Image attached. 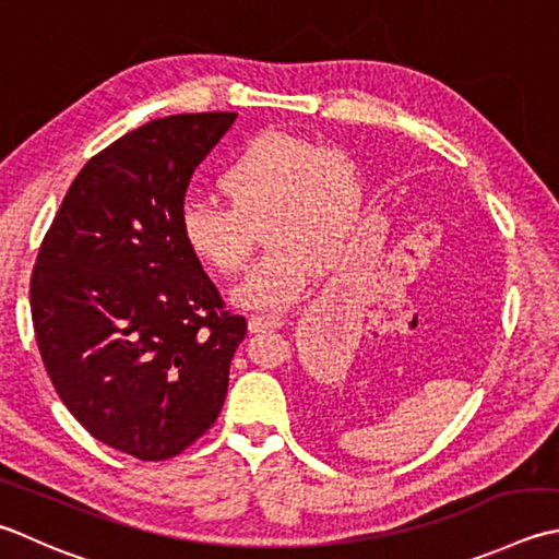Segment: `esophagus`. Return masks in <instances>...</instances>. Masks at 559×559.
<instances>
[{"instance_id": "34e87169", "label": "esophagus", "mask_w": 559, "mask_h": 559, "mask_svg": "<svg viewBox=\"0 0 559 559\" xmlns=\"http://www.w3.org/2000/svg\"><path fill=\"white\" fill-rule=\"evenodd\" d=\"M286 324V317L283 314H251L249 317V330L251 332H266V330H278V326Z\"/></svg>"}]
</instances>
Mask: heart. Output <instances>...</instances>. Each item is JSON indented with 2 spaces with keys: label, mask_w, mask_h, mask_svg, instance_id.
I'll return each instance as SVG.
<instances>
[{
  "label": "heart",
  "mask_w": 559,
  "mask_h": 559,
  "mask_svg": "<svg viewBox=\"0 0 559 559\" xmlns=\"http://www.w3.org/2000/svg\"><path fill=\"white\" fill-rule=\"evenodd\" d=\"M227 205L189 201L179 235L189 254L221 276H235L254 251L264 221L271 245L235 288L251 310H286L314 283L322 261L352 247L360 211V174L344 150L261 133L237 152L217 179Z\"/></svg>",
  "instance_id": "b5f03b06"
}]
</instances>
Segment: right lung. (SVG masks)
<instances>
[{
    "label": "right lung",
    "mask_w": 559,
    "mask_h": 559,
    "mask_svg": "<svg viewBox=\"0 0 559 559\" xmlns=\"http://www.w3.org/2000/svg\"><path fill=\"white\" fill-rule=\"evenodd\" d=\"M237 114H179L84 164L31 273L48 378L96 441L169 461L215 424L247 320L183 247L191 174Z\"/></svg>",
    "instance_id": "1"
}]
</instances>
